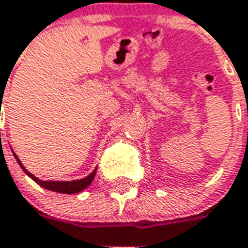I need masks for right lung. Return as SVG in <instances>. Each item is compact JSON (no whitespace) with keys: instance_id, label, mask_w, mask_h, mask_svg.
Masks as SVG:
<instances>
[{"instance_id":"add662e5","label":"right lung","mask_w":248,"mask_h":248,"mask_svg":"<svg viewBox=\"0 0 248 248\" xmlns=\"http://www.w3.org/2000/svg\"><path fill=\"white\" fill-rule=\"evenodd\" d=\"M14 156H16V161L19 163V166L22 167V170L26 172L27 175L30 176L32 180L38 183L40 186H43L46 189L48 190H54V192H59V193H65V194H73V193H78V192H81L87 188L88 185H91V183L94 179V176H96V170L92 172L91 175L87 176L85 179H81V180H76V181H42L39 180L38 177H35L34 175H31L30 172H27L25 170V167L22 166L21 160L16 157V155L14 154Z\"/></svg>"}]
</instances>
